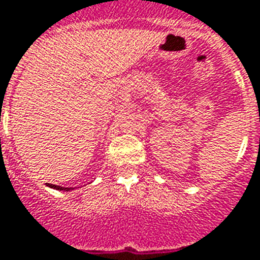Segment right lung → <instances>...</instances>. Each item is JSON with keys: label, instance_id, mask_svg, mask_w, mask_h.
Listing matches in <instances>:
<instances>
[{"label": "right lung", "instance_id": "add662e5", "mask_svg": "<svg viewBox=\"0 0 260 260\" xmlns=\"http://www.w3.org/2000/svg\"><path fill=\"white\" fill-rule=\"evenodd\" d=\"M48 187L54 188V190H59V191H70L73 188H68V187H60V185H55V184H48Z\"/></svg>", "mask_w": 260, "mask_h": 260}]
</instances>
